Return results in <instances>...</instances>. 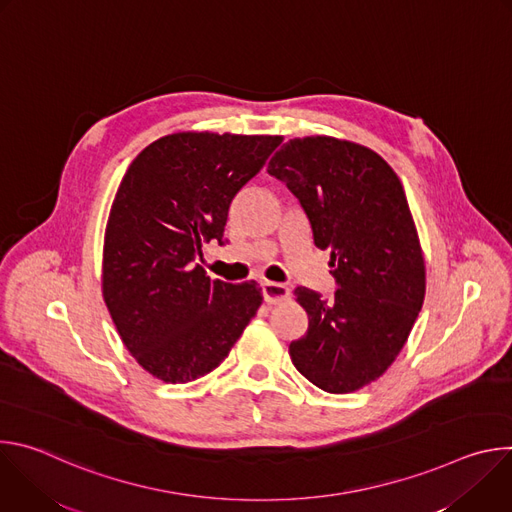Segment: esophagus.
Segmentation results:
<instances>
[{
  "instance_id": "esophagus-1",
  "label": "esophagus",
  "mask_w": 512,
  "mask_h": 512,
  "mask_svg": "<svg viewBox=\"0 0 512 512\" xmlns=\"http://www.w3.org/2000/svg\"><path fill=\"white\" fill-rule=\"evenodd\" d=\"M261 291H263V300L267 304H281L289 298V287L283 283H275V281H263L261 283Z\"/></svg>"
}]
</instances>
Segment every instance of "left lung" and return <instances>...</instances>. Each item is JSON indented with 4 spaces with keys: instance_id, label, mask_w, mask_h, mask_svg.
Instances as JSON below:
<instances>
[{
    "instance_id": "obj_1",
    "label": "left lung",
    "mask_w": 512,
    "mask_h": 512,
    "mask_svg": "<svg viewBox=\"0 0 512 512\" xmlns=\"http://www.w3.org/2000/svg\"><path fill=\"white\" fill-rule=\"evenodd\" d=\"M267 172L285 182L330 251L336 291L296 287L308 332L289 344L294 367L326 393L377 381L401 352L425 298V261L401 180L364 145L296 137Z\"/></svg>"
}]
</instances>
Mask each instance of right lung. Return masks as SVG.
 I'll return each mask as SVG.
<instances>
[{"label": "right lung", "mask_w": 512, "mask_h": 512, "mask_svg": "<svg viewBox=\"0 0 512 512\" xmlns=\"http://www.w3.org/2000/svg\"><path fill=\"white\" fill-rule=\"evenodd\" d=\"M279 135L172 133L150 143L115 194L103 245V298L141 367L164 383L214 371L263 296L255 281L210 279L202 245H225L237 192L259 174Z\"/></svg>", "instance_id": "right-lung-1"}]
</instances>
